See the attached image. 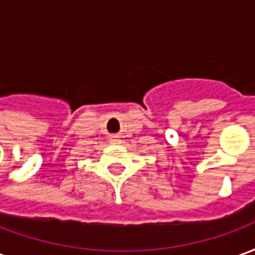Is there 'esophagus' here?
Listing matches in <instances>:
<instances>
[{"label": "esophagus", "instance_id": "34e87169", "mask_svg": "<svg viewBox=\"0 0 255 255\" xmlns=\"http://www.w3.org/2000/svg\"><path fill=\"white\" fill-rule=\"evenodd\" d=\"M109 142H111V144H120L123 140L120 136H112V138L109 139Z\"/></svg>", "mask_w": 255, "mask_h": 255}]
</instances>
